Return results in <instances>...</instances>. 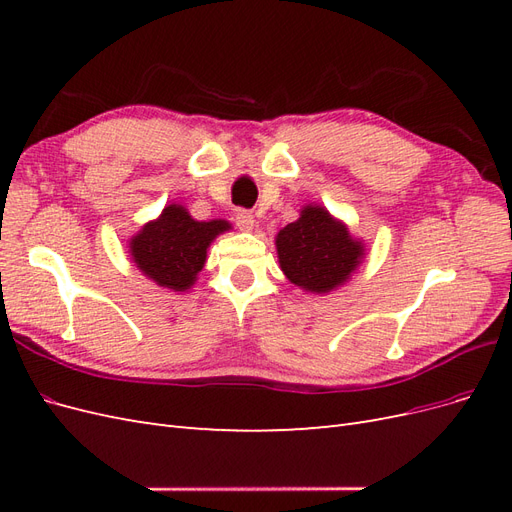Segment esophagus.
<instances>
[{"label":"esophagus","instance_id":"34e87169","mask_svg":"<svg viewBox=\"0 0 512 512\" xmlns=\"http://www.w3.org/2000/svg\"><path fill=\"white\" fill-rule=\"evenodd\" d=\"M235 220H237V226L241 230H252L254 228V215L247 209H237Z\"/></svg>","mask_w":512,"mask_h":512}]
</instances>
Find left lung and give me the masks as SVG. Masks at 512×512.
Returning a JSON list of instances; mask_svg holds the SVG:
<instances>
[{
    "instance_id": "left-lung-1",
    "label": "left lung",
    "mask_w": 512,
    "mask_h": 512,
    "mask_svg": "<svg viewBox=\"0 0 512 512\" xmlns=\"http://www.w3.org/2000/svg\"><path fill=\"white\" fill-rule=\"evenodd\" d=\"M277 256L294 286L329 292L344 284L363 258V245L327 209L305 207L297 222L277 232Z\"/></svg>"
}]
</instances>
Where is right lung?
<instances>
[{"instance_id": "right-lung-1", "label": "right lung", "mask_w": 512, "mask_h": 512, "mask_svg": "<svg viewBox=\"0 0 512 512\" xmlns=\"http://www.w3.org/2000/svg\"><path fill=\"white\" fill-rule=\"evenodd\" d=\"M228 228L224 220L196 222L183 207L168 205L156 222H149L130 241V252L153 282L183 292L205 267L209 243Z\"/></svg>"}]
</instances>
